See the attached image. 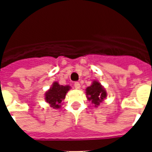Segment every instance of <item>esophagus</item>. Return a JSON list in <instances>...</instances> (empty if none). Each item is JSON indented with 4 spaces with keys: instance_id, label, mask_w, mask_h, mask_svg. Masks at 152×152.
<instances>
[{
    "instance_id": "34e87169",
    "label": "esophagus",
    "mask_w": 152,
    "mask_h": 152,
    "mask_svg": "<svg viewBox=\"0 0 152 152\" xmlns=\"http://www.w3.org/2000/svg\"><path fill=\"white\" fill-rule=\"evenodd\" d=\"M74 86H75V89H80V84L78 82H75L74 84Z\"/></svg>"
}]
</instances>
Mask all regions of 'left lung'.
I'll use <instances>...</instances> for the list:
<instances>
[{
  "mask_svg": "<svg viewBox=\"0 0 152 152\" xmlns=\"http://www.w3.org/2000/svg\"><path fill=\"white\" fill-rule=\"evenodd\" d=\"M86 97L95 107H98L107 96L106 89L97 80H93L91 85L85 90Z\"/></svg>",
  "mask_w": 152,
  "mask_h": 152,
  "instance_id": "obj_1",
  "label": "left lung"
}]
</instances>
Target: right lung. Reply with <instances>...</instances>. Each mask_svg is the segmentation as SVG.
<instances>
[{
  "mask_svg": "<svg viewBox=\"0 0 152 152\" xmlns=\"http://www.w3.org/2000/svg\"><path fill=\"white\" fill-rule=\"evenodd\" d=\"M72 89L69 85H61L58 81L52 83L51 88L45 93V102L53 109H61L63 100L65 99L67 93Z\"/></svg>",
  "mask_w": 152,
  "mask_h": 152,
  "instance_id": "right-lung-1",
  "label": "right lung"
}]
</instances>
